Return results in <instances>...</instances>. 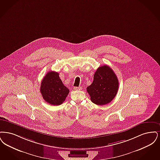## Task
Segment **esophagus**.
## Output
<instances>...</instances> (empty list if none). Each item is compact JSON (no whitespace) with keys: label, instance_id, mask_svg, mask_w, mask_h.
I'll use <instances>...</instances> for the list:
<instances>
[{"label":"esophagus","instance_id":"obj_1","mask_svg":"<svg viewBox=\"0 0 160 160\" xmlns=\"http://www.w3.org/2000/svg\"><path fill=\"white\" fill-rule=\"evenodd\" d=\"M74 89L75 90H82V87H74Z\"/></svg>","mask_w":160,"mask_h":160}]
</instances>
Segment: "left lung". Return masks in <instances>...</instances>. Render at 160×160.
<instances>
[{"mask_svg": "<svg viewBox=\"0 0 160 160\" xmlns=\"http://www.w3.org/2000/svg\"><path fill=\"white\" fill-rule=\"evenodd\" d=\"M118 78L113 70L107 66L99 67L94 75L92 83L87 88L92 102L98 105L110 103L117 94Z\"/></svg>", "mask_w": 160, "mask_h": 160, "instance_id": "obj_1", "label": "left lung"}]
</instances>
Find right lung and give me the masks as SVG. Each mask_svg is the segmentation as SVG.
Instances as JSON below:
<instances>
[{
	"instance_id": "1",
	"label": "right lung",
	"mask_w": 160,
	"mask_h": 160,
	"mask_svg": "<svg viewBox=\"0 0 160 160\" xmlns=\"http://www.w3.org/2000/svg\"><path fill=\"white\" fill-rule=\"evenodd\" d=\"M40 90L43 99L54 106L62 104L69 92L62 83L59 73L54 71H49L43 77Z\"/></svg>"
}]
</instances>
